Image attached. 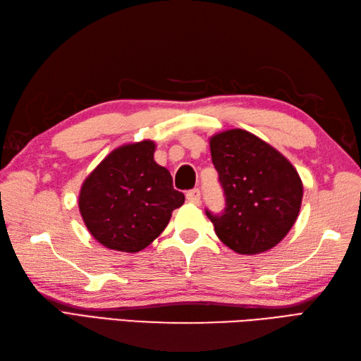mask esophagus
I'll return each mask as SVG.
<instances>
[{
	"instance_id": "1",
	"label": "esophagus",
	"mask_w": 361,
	"mask_h": 361,
	"mask_svg": "<svg viewBox=\"0 0 361 361\" xmlns=\"http://www.w3.org/2000/svg\"><path fill=\"white\" fill-rule=\"evenodd\" d=\"M186 198H188V202H189V203L198 204V203H200V198H202V195H200V190H198V189H190V190H188Z\"/></svg>"
}]
</instances>
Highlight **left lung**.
I'll return each instance as SVG.
<instances>
[{
    "instance_id": "obj_1",
    "label": "left lung",
    "mask_w": 361,
    "mask_h": 361,
    "mask_svg": "<svg viewBox=\"0 0 361 361\" xmlns=\"http://www.w3.org/2000/svg\"><path fill=\"white\" fill-rule=\"evenodd\" d=\"M212 164L225 190L226 208L206 211L219 239L239 255L276 247L295 225L302 202V181L293 164L247 130L211 136Z\"/></svg>"
}]
</instances>
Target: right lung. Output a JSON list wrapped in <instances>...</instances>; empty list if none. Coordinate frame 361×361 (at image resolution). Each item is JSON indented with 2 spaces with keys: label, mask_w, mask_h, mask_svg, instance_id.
<instances>
[{
  "label": "right lung",
  "mask_w": 361,
  "mask_h": 361,
  "mask_svg": "<svg viewBox=\"0 0 361 361\" xmlns=\"http://www.w3.org/2000/svg\"><path fill=\"white\" fill-rule=\"evenodd\" d=\"M155 142L124 144L109 153L82 183L79 211L90 234L105 248L137 252L164 231L185 203L171 172L153 159Z\"/></svg>",
  "instance_id": "add662e5"
}]
</instances>
